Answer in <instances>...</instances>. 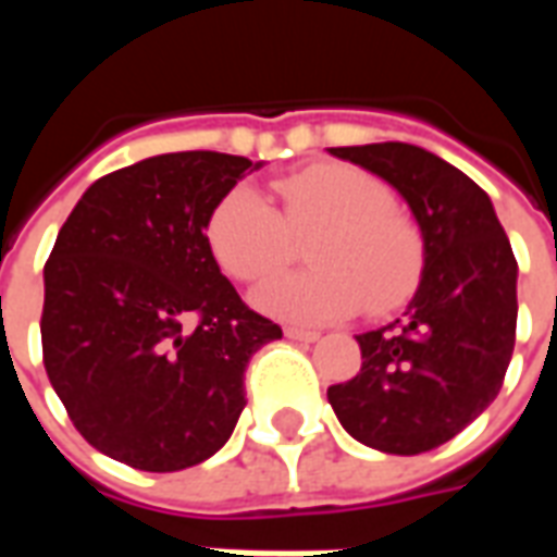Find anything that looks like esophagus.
I'll return each mask as SVG.
<instances>
[{"mask_svg":"<svg viewBox=\"0 0 557 557\" xmlns=\"http://www.w3.org/2000/svg\"><path fill=\"white\" fill-rule=\"evenodd\" d=\"M286 337L298 339V343H313V339H319V334L307 331V327H286Z\"/></svg>","mask_w":557,"mask_h":557,"instance_id":"obj_1","label":"esophagus"}]
</instances>
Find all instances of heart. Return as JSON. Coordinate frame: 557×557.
Segmentation results:
<instances>
[{
    "label": "heart",
    "instance_id": "b5f03b06",
    "mask_svg": "<svg viewBox=\"0 0 557 557\" xmlns=\"http://www.w3.org/2000/svg\"><path fill=\"white\" fill-rule=\"evenodd\" d=\"M280 211L250 187H232L206 223L218 265L238 283H262L289 265L298 242L310 271L286 274L256 292V304L292 322H331L363 304L387 313L418 289L423 235L394 208L382 178L351 163H315L274 182Z\"/></svg>",
    "mask_w": 557,
    "mask_h": 557
}]
</instances>
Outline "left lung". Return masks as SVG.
Instances as JSON below:
<instances>
[{
    "mask_svg": "<svg viewBox=\"0 0 557 557\" xmlns=\"http://www.w3.org/2000/svg\"><path fill=\"white\" fill-rule=\"evenodd\" d=\"M382 175L423 232V277L403 319L358 337L361 373L327 387L351 438L426 454L498 397L516 343V256L490 196L409 143L331 148Z\"/></svg>",
    "mask_w": 557,
    "mask_h": 557,
    "instance_id": "left-lung-1",
    "label": "left lung"
}]
</instances>
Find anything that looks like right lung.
I'll use <instances>...</instances> for the list:
<instances>
[{
    "mask_svg": "<svg viewBox=\"0 0 557 557\" xmlns=\"http://www.w3.org/2000/svg\"><path fill=\"white\" fill-rule=\"evenodd\" d=\"M256 166L220 151L139 160L91 184L59 230L44 265V370L95 450L182 471L235 430L247 363L283 331L220 274L206 223Z\"/></svg>",
    "mask_w": 557,
    "mask_h": 557,
    "instance_id": "1",
    "label": "right lung"
}]
</instances>
